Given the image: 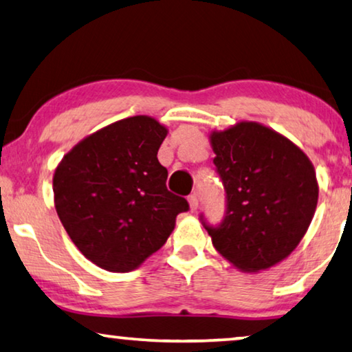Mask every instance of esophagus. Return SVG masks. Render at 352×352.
Here are the masks:
<instances>
[{
  "instance_id": "1",
  "label": "esophagus",
  "mask_w": 352,
  "mask_h": 352,
  "mask_svg": "<svg viewBox=\"0 0 352 352\" xmlns=\"http://www.w3.org/2000/svg\"><path fill=\"white\" fill-rule=\"evenodd\" d=\"M188 204H190L191 212H196L197 207H199V199H197L196 194H191V196L188 197Z\"/></svg>"
}]
</instances>
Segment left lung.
Returning a JSON list of instances; mask_svg holds the SVG:
<instances>
[{
	"instance_id": "8db88e82",
	"label": "left lung",
	"mask_w": 352,
	"mask_h": 352,
	"mask_svg": "<svg viewBox=\"0 0 352 352\" xmlns=\"http://www.w3.org/2000/svg\"><path fill=\"white\" fill-rule=\"evenodd\" d=\"M210 145L228 210L218 228L202 221L204 228L239 270L270 269L297 248L314 217L319 186L313 162L292 140L256 122L212 131Z\"/></svg>"
}]
</instances>
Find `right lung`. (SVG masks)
I'll return each instance as SVG.
<instances>
[{"instance_id": "1", "label": "right lung", "mask_w": 352, "mask_h": 352, "mask_svg": "<svg viewBox=\"0 0 352 352\" xmlns=\"http://www.w3.org/2000/svg\"><path fill=\"white\" fill-rule=\"evenodd\" d=\"M167 133L148 115L118 120L82 139L56 166L54 201L63 228L104 270L138 269L190 208L166 188L158 150Z\"/></svg>"}]
</instances>
